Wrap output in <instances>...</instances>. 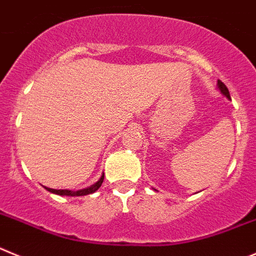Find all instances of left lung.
<instances>
[{
	"label": "left lung",
	"mask_w": 256,
	"mask_h": 256,
	"mask_svg": "<svg viewBox=\"0 0 256 256\" xmlns=\"http://www.w3.org/2000/svg\"><path fill=\"white\" fill-rule=\"evenodd\" d=\"M217 85H218V89H220V93H222L224 96H227L228 100H231V96H230V92H228V89H227V86H226V85L223 84V82H220V80H218V84Z\"/></svg>",
	"instance_id": "1"
}]
</instances>
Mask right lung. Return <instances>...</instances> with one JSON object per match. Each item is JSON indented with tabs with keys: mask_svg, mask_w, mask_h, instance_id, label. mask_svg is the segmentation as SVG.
I'll list each match as a JSON object with an SVG mask.
<instances>
[{
	"mask_svg": "<svg viewBox=\"0 0 256 256\" xmlns=\"http://www.w3.org/2000/svg\"><path fill=\"white\" fill-rule=\"evenodd\" d=\"M103 180H104V174H102V177H100V178L98 180L94 185L89 186V188H82V190H78V191L56 190V188H46V190H48L50 192H54V194H57V195H66V196H82V195H88V194H93V192H96V191L100 188V185H102Z\"/></svg>",
	"mask_w": 256,
	"mask_h": 256,
	"instance_id": "obj_1",
	"label": "right lung"
}]
</instances>
